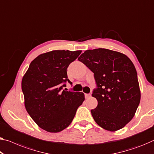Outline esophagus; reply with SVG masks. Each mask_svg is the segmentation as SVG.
Masks as SVG:
<instances>
[{
  "label": "esophagus",
  "mask_w": 154,
  "mask_h": 154,
  "mask_svg": "<svg viewBox=\"0 0 154 154\" xmlns=\"http://www.w3.org/2000/svg\"><path fill=\"white\" fill-rule=\"evenodd\" d=\"M91 97L90 94H85V98H89Z\"/></svg>",
  "instance_id": "34e87169"
}]
</instances>
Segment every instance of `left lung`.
<instances>
[{"instance_id": "obj_1", "label": "left lung", "mask_w": 154, "mask_h": 154, "mask_svg": "<svg viewBox=\"0 0 154 154\" xmlns=\"http://www.w3.org/2000/svg\"><path fill=\"white\" fill-rule=\"evenodd\" d=\"M94 74L98 100L91 110L99 126L109 131L123 128L134 118L140 101L137 72L125 54L107 49L86 50L78 58Z\"/></svg>"}]
</instances>
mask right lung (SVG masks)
I'll return each instance as SVG.
<instances>
[{
    "label": "right lung",
    "instance_id": "obj_1",
    "mask_svg": "<svg viewBox=\"0 0 154 154\" xmlns=\"http://www.w3.org/2000/svg\"><path fill=\"white\" fill-rule=\"evenodd\" d=\"M82 51L53 50L40 54L23 75L25 107L41 129L51 133L63 131L72 122L77 109L85 100L82 92L63 89L69 81L67 69Z\"/></svg>",
    "mask_w": 154,
    "mask_h": 154
}]
</instances>
